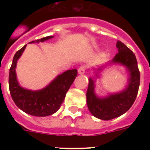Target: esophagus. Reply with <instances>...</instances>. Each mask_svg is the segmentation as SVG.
Instances as JSON below:
<instances>
[{"label":"esophagus","instance_id":"obj_1","mask_svg":"<svg viewBox=\"0 0 150 150\" xmlns=\"http://www.w3.org/2000/svg\"><path fill=\"white\" fill-rule=\"evenodd\" d=\"M85 71H86V66L85 65H81L78 68V73H79V74H84Z\"/></svg>","mask_w":150,"mask_h":150}]
</instances>
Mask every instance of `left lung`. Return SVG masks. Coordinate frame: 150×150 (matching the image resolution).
<instances>
[{
    "label": "left lung",
    "mask_w": 150,
    "mask_h": 150,
    "mask_svg": "<svg viewBox=\"0 0 150 150\" xmlns=\"http://www.w3.org/2000/svg\"><path fill=\"white\" fill-rule=\"evenodd\" d=\"M118 53L107 64H120L125 66L129 72L130 78L127 87L118 93L111 94L100 98L95 93V81L89 78L86 92L87 106L91 113L95 117L102 120H110L119 117L126 112L133 105L137 98L140 86V71L135 55L121 41L116 43ZM102 66L98 71L103 70ZM97 76H98L96 74Z\"/></svg>",
    "instance_id": "obj_1"
}]
</instances>
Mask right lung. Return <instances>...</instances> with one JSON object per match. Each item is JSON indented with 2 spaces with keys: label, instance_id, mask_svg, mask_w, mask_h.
<instances>
[{
  "label": "right lung",
  "instance_id": "obj_1",
  "mask_svg": "<svg viewBox=\"0 0 150 150\" xmlns=\"http://www.w3.org/2000/svg\"><path fill=\"white\" fill-rule=\"evenodd\" d=\"M53 37L48 36L30 43L43 42ZM26 45L16 52L9 74V88L12 98L16 105L29 115L34 116H47L59 110L65 95L74 79L77 76V70H68L53 79L43 89L31 91L25 89L18 84L16 74L18 59L20 58Z\"/></svg>",
  "mask_w": 150,
  "mask_h": 150
}]
</instances>
